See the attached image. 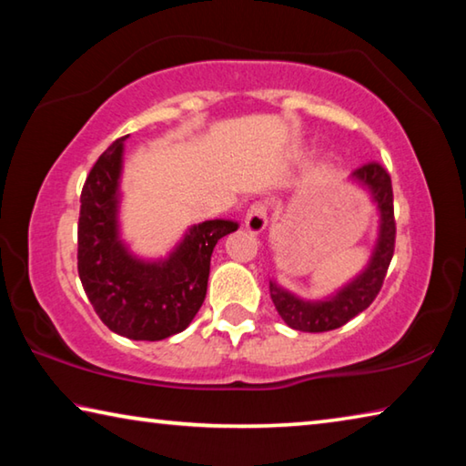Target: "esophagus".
I'll return each mask as SVG.
<instances>
[{
    "mask_svg": "<svg viewBox=\"0 0 466 466\" xmlns=\"http://www.w3.org/2000/svg\"><path fill=\"white\" fill-rule=\"evenodd\" d=\"M244 226L255 234L263 232L267 228V205L261 201L252 203L247 209V216H244Z\"/></svg>",
    "mask_w": 466,
    "mask_h": 466,
    "instance_id": "1",
    "label": "esophagus"
}]
</instances>
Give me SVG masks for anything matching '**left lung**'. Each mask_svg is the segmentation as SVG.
<instances>
[{"instance_id":"obj_1","label":"left lung","mask_w":466,"mask_h":466,"mask_svg":"<svg viewBox=\"0 0 466 466\" xmlns=\"http://www.w3.org/2000/svg\"><path fill=\"white\" fill-rule=\"evenodd\" d=\"M353 178L370 188L374 201L380 209V234L372 255V261L360 278L343 288L337 296L325 302H304L289 291L281 289L278 283H269L271 299L279 317L288 327L304 333H325L350 322L360 312H364L374 302L380 291L386 271L394 255V238H397V224H394L392 205V183L390 175L382 164L368 162L353 170Z\"/></svg>"}]
</instances>
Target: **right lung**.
Instances as JSON below:
<instances>
[{"label": "right lung", "instance_id": "1", "mask_svg": "<svg viewBox=\"0 0 466 466\" xmlns=\"http://www.w3.org/2000/svg\"><path fill=\"white\" fill-rule=\"evenodd\" d=\"M123 139L94 164L80 195L77 273L98 319L133 341H162L185 330L208 294L211 252L238 230L230 219L193 226L167 261L131 257L116 232Z\"/></svg>", "mask_w": 466, "mask_h": 466}]
</instances>
